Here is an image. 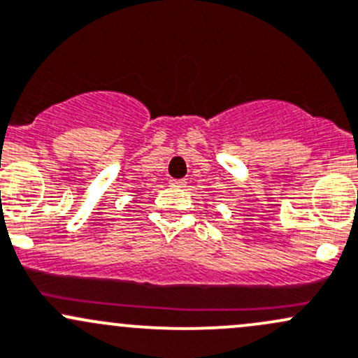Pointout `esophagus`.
Wrapping results in <instances>:
<instances>
[{"mask_svg": "<svg viewBox=\"0 0 358 358\" xmlns=\"http://www.w3.org/2000/svg\"><path fill=\"white\" fill-rule=\"evenodd\" d=\"M169 185L176 187V189H185L187 182H185V180H175V178H171V180H169Z\"/></svg>", "mask_w": 358, "mask_h": 358, "instance_id": "esophagus-1", "label": "esophagus"}]
</instances>
